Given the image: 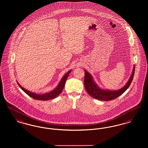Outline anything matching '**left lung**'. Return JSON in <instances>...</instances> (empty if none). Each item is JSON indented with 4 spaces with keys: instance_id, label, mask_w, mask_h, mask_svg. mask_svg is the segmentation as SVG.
Listing matches in <instances>:
<instances>
[{
    "instance_id": "obj_1",
    "label": "left lung",
    "mask_w": 148,
    "mask_h": 148,
    "mask_svg": "<svg viewBox=\"0 0 148 148\" xmlns=\"http://www.w3.org/2000/svg\"><path fill=\"white\" fill-rule=\"evenodd\" d=\"M135 66H134L132 74L129 78L127 84L120 90L116 91H110L101 89L99 87L97 84L93 81L92 76L90 73L85 70V78H84V85L86 91L91 97L101 101H110L112 100L117 97L121 95L129 87L132 82Z\"/></svg>"
}]
</instances>
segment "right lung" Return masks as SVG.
Returning <instances> with one entry per match:
<instances>
[{
  "label": "right lung",
  "mask_w": 148,
  "mask_h": 148,
  "mask_svg": "<svg viewBox=\"0 0 148 148\" xmlns=\"http://www.w3.org/2000/svg\"><path fill=\"white\" fill-rule=\"evenodd\" d=\"M71 72V70H70L67 73H66L65 74V75L63 77L62 79L61 80L58 85L57 86V87L55 88V90H53V91H51L48 93H44V94H42V95L33 93V92H30V91H28L27 90L24 88L23 87H22L18 84V82H17V84H18V86L20 87V88L25 93H27L28 96H29L33 99H34L36 100H43V101L51 100V99H55L56 97H57L60 93L62 92L64 85H65L66 81L67 78L69 77V74H70Z\"/></svg>",
  "instance_id": "1"
}]
</instances>
